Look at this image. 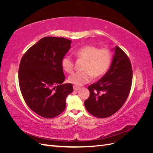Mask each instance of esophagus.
Wrapping results in <instances>:
<instances>
[{
	"label": "esophagus",
	"instance_id": "34e87169",
	"mask_svg": "<svg viewBox=\"0 0 153 153\" xmlns=\"http://www.w3.org/2000/svg\"><path fill=\"white\" fill-rule=\"evenodd\" d=\"M80 89V88L79 87L76 86V85H73V89H74V91H78Z\"/></svg>",
	"mask_w": 153,
	"mask_h": 153
}]
</instances>
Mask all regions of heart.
I'll use <instances>...</instances> for the list:
<instances>
[{
	"label": "heart",
	"instance_id": "1",
	"mask_svg": "<svg viewBox=\"0 0 153 153\" xmlns=\"http://www.w3.org/2000/svg\"><path fill=\"white\" fill-rule=\"evenodd\" d=\"M78 61H84L82 71L73 73L68 77V81L75 85H82L89 82L93 76L99 78L103 76L110 67L112 61V53L108 48H101L93 45H86L75 52ZM61 64L64 70L71 73L74 70V62L69 55H66Z\"/></svg>",
	"mask_w": 153,
	"mask_h": 153
}]
</instances>
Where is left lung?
I'll return each mask as SVG.
<instances>
[{"label":"left lung","mask_w":153,"mask_h":153,"mask_svg":"<svg viewBox=\"0 0 153 153\" xmlns=\"http://www.w3.org/2000/svg\"><path fill=\"white\" fill-rule=\"evenodd\" d=\"M108 71L97 82L88 87L89 98L84 102L86 110L98 118L111 116L122 107L131 90L133 71L128 55L119 47Z\"/></svg>","instance_id":"left-lung-1"}]
</instances>
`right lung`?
Listing matches in <instances>:
<instances>
[{
  "label": "right lung",
  "instance_id": "1",
  "mask_svg": "<svg viewBox=\"0 0 153 153\" xmlns=\"http://www.w3.org/2000/svg\"><path fill=\"white\" fill-rule=\"evenodd\" d=\"M71 41L45 37L27 51L18 70L20 89L26 104L36 114L53 118L66 108V99L73 91L64 84L62 59L70 49Z\"/></svg>",
  "mask_w": 153,
  "mask_h": 153
}]
</instances>
